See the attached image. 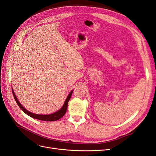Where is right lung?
Wrapping results in <instances>:
<instances>
[{
  "mask_svg": "<svg viewBox=\"0 0 156 156\" xmlns=\"http://www.w3.org/2000/svg\"><path fill=\"white\" fill-rule=\"evenodd\" d=\"M12 93H13V96L14 97V99H15V100H16V103H17L19 107L21 108V109L23 112L26 113L27 115H29V116L33 118V119L40 120H44V121H56V120H58L60 119L62 117H63V116L65 115L66 112V111H67L68 103L70 100L71 96H72V94L73 90H72L69 92L66 99V100L64 101V103L63 104L62 107H61L58 111L52 113V114H50V115H37V114H34V113H32V112L28 111L27 109H26V108L21 104V103L17 100V98L16 96L15 93H14L13 90L12 88Z\"/></svg>",
  "mask_w": 156,
  "mask_h": 156,
  "instance_id": "right-lung-1",
  "label": "right lung"
}]
</instances>
